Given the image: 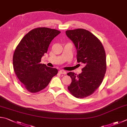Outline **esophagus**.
<instances>
[{"instance_id":"esophagus-1","label":"esophagus","mask_w":127,"mask_h":127,"mask_svg":"<svg viewBox=\"0 0 127 127\" xmlns=\"http://www.w3.org/2000/svg\"><path fill=\"white\" fill-rule=\"evenodd\" d=\"M59 73L60 74H61L65 75V74H66V71H65V70H60L59 71Z\"/></svg>"}]
</instances>
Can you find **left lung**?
Masks as SVG:
<instances>
[{"label":"left lung","mask_w":127,"mask_h":127,"mask_svg":"<svg viewBox=\"0 0 127 127\" xmlns=\"http://www.w3.org/2000/svg\"><path fill=\"white\" fill-rule=\"evenodd\" d=\"M65 33L77 49V62L84 65L79 74H67L71 78L68 89L76 98H86L93 94L103 82L107 69L105 50L99 39L86 29L68 30Z\"/></svg>","instance_id":"obj_1"}]
</instances>
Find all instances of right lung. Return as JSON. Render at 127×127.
<instances>
[{"label": "right lung", "instance_id": "obj_1", "mask_svg": "<svg viewBox=\"0 0 127 127\" xmlns=\"http://www.w3.org/2000/svg\"><path fill=\"white\" fill-rule=\"evenodd\" d=\"M61 33L56 29L40 27L28 32L18 44L13 58V68L24 87L36 93L47 87L57 74L56 68L40 63L50 42Z\"/></svg>", "mask_w": 127, "mask_h": 127}]
</instances>
